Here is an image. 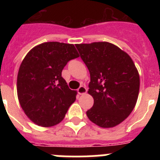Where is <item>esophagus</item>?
<instances>
[{
  "label": "esophagus",
  "mask_w": 160,
  "mask_h": 160,
  "mask_svg": "<svg viewBox=\"0 0 160 160\" xmlns=\"http://www.w3.org/2000/svg\"><path fill=\"white\" fill-rule=\"evenodd\" d=\"M87 88H86L85 87H83V86H81V87L78 89V93L79 94H85L86 93H87Z\"/></svg>",
  "instance_id": "esophagus-1"
}]
</instances>
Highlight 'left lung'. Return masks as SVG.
I'll return each instance as SVG.
<instances>
[{"label":"left lung","mask_w":160,"mask_h":160,"mask_svg":"<svg viewBox=\"0 0 160 160\" xmlns=\"http://www.w3.org/2000/svg\"><path fill=\"white\" fill-rule=\"evenodd\" d=\"M76 47L90 75L88 94L94 105L87 117L101 128H114L135 108L140 85L138 70L129 55L114 44L93 42Z\"/></svg>","instance_id":"8db88e82"}]
</instances>
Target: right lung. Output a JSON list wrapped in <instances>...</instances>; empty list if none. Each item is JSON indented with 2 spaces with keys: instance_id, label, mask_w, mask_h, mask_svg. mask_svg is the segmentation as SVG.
<instances>
[{
  "instance_id": "right-lung-1",
  "label": "right lung",
  "mask_w": 160,
  "mask_h": 160,
  "mask_svg": "<svg viewBox=\"0 0 160 160\" xmlns=\"http://www.w3.org/2000/svg\"><path fill=\"white\" fill-rule=\"evenodd\" d=\"M79 55L73 44L49 42L32 48L20 66L18 97L28 118L49 128L59 123L76 100L62 71L70 60Z\"/></svg>"
}]
</instances>
